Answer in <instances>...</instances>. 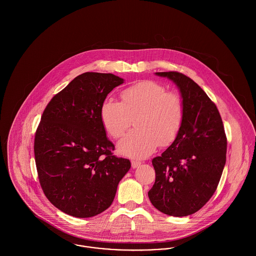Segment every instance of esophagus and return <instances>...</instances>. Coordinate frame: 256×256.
Wrapping results in <instances>:
<instances>
[{
  "label": "esophagus",
  "mask_w": 256,
  "mask_h": 256,
  "mask_svg": "<svg viewBox=\"0 0 256 256\" xmlns=\"http://www.w3.org/2000/svg\"><path fill=\"white\" fill-rule=\"evenodd\" d=\"M131 164H132V168H136L140 166L142 162H141L140 160H132Z\"/></svg>",
  "instance_id": "obj_1"
}]
</instances>
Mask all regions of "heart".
<instances>
[{
    "label": "heart",
    "mask_w": 256,
    "mask_h": 256,
    "mask_svg": "<svg viewBox=\"0 0 256 256\" xmlns=\"http://www.w3.org/2000/svg\"><path fill=\"white\" fill-rule=\"evenodd\" d=\"M121 102L106 100L100 120L113 139L121 138L135 118L136 130L119 144V150L135 158H145L158 146H168L178 136L184 120L182 96L154 80H143L124 88Z\"/></svg>",
    "instance_id": "1"
}]
</instances>
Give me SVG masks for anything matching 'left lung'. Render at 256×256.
I'll list each match as a JSON object with an SVG mask.
<instances>
[{
  "label": "left lung",
  "mask_w": 256,
  "mask_h": 256,
  "mask_svg": "<svg viewBox=\"0 0 256 256\" xmlns=\"http://www.w3.org/2000/svg\"><path fill=\"white\" fill-rule=\"evenodd\" d=\"M156 74L180 88L184 120L174 143L152 160L156 180L148 195L162 213L184 217L199 211L215 193L226 164V136L216 104L193 80L176 71Z\"/></svg>",
  "instance_id": "8db88e82"
}]
</instances>
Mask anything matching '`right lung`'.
<instances>
[{"mask_svg": "<svg viewBox=\"0 0 256 256\" xmlns=\"http://www.w3.org/2000/svg\"><path fill=\"white\" fill-rule=\"evenodd\" d=\"M123 78L86 72L55 94L43 111L34 138L37 174L46 198L76 218L106 211L131 168L113 154L100 108Z\"/></svg>", "mask_w": 256, "mask_h": 256, "instance_id": "1", "label": "right lung"}]
</instances>
